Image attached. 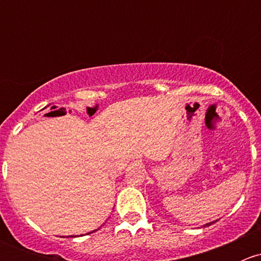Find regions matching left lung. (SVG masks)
Wrapping results in <instances>:
<instances>
[{"label": "left lung", "instance_id": "left-lung-1", "mask_svg": "<svg viewBox=\"0 0 261 261\" xmlns=\"http://www.w3.org/2000/svg\"><path fill=\"white\" fill-rule=\"evenodd\" d=\"M212 223H213V222H210V223H206V225H204V226H211V225H212Z\"/></svg>", "mask_w": 261, "mask_h": 261}]
</instances>
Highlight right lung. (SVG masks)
Here are the masks:
<instances>
[{
	"mask_svg": "<svg viewBox=\"0 0 261 261\" xmlns=\"http://www.w3.org/2000/svg\"><path fill=\"white\" fill-rule=\"evenodd\" d=\"M92 232H94V231H92Z\"/></svg>",
	"mask_w": 261,
	"mask_h": 261,
	"instance_id": "1",
	"label": "right lung"
}]
</instances>
